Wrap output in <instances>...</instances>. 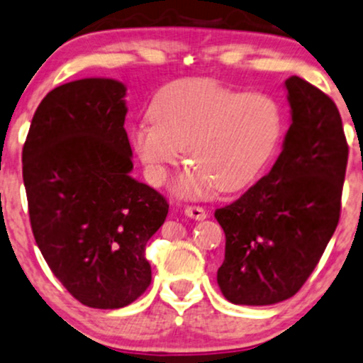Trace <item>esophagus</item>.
I'll list each match as a JSON object with an SVG mask.
<instances>
[{
	"label": "esophagus",
	"mask_w": 363,
	"mask_h": 363,
	"mask_svg": "<svg viewBox=\"0 0 363 363\" xmlns=\"http://www.w3.org/2000/svg\"><path fill=\"white\" fill-rule=\"evenodd\" d=\"M185 215L189 216V218H194V220H204L208 216V213H206V209L201 208V206H186Z\"/></svg>",
	"instance_id": "esophagus-1"
}]
</instances>
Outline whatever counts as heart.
<instances>
[{
  "mask_svg": "<svg viewBox=\"0 0 363 363\" xmlns=\"http://www.w3.org/2000/svg\"><path fill=\"white\" fill-rule=\"evenodd\" d=\"M150 118L134 127V150L148 180L162 185L185 148L192 169L177 189L186 196H201L213 186L234 192L252 183L283 133L281 108L274 98L241 94L208 78L166 85L152 101Z\"/></svg>",
  "mask_w": 363,
  "mask_h": 363,
  "instance_id": "obj_1",
  "label": "heart"
}]
</instances>
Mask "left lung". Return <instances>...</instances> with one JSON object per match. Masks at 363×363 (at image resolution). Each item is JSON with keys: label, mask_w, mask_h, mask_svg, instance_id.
Instances as JSON below:
<instances>
[{"label": "left lung", "mask_w": 363, "mask_h": 363, "mask_svg": "<svg viewBox=\"0 0 363 363\" xmlns=\"http://www.w3.org/2000/svg\"><path fill=\"white\" fill-rule=\"evenodd\" d=\"M292 124L272 169L215 211L225 233L216 272L233 304L269 306L301 290L341 215L348 143L327 94L298 77L285 82Z\"/></svg>", "instance_id": "1"}]
</instances>
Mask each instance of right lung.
<instances>
[{"label":"right lung","mask_w":363,"mask_h":363,"mask_svg":"<svg viewBox=\"0 0 363 363\" xmlns=\"http://www.w3.org/2000/svg\"><path fill=\"white\" fill-rule=\"evenodd\" d=\"M125 85L82 78L35 111L22 178L36 245L55 278L89 308L118 309L152 281L147 242L169 204L130 177Z\"/></svg>","instance_id":"add662e5"}]
</instances>
